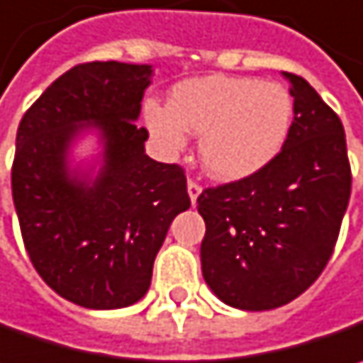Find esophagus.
Returning <instances> with one entry per match:
<instances>
[{"label":"esophagus","instance_id":"1","mask_svg":"<svg viewBox=\"0 0 363 363\" xmlns=\"http://www.w3.org/2000/svg\"><path fill=\"white\" fill-rule=\"evenodd\" d=\"M200 191H202V188L196 184V182H188V196H190L191 204H196V200H198V196H200Z\"/></svg>","mask_w":363,"mask_h":363}]
</instances>
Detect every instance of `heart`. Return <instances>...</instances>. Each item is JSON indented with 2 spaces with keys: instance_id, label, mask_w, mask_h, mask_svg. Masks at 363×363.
Segmentation results:
<instances>
[{
  "instance_id": "heart-1",
  "label": "heart",
  "mask_w": 363,
  "mask_h": 363,
  "mask_svg": "<svg viewBox=\"0 0 363 363\" xmlns=\"http://www.w3.org/2000/svg\"><path fill=\"white\" fill-rule=\"evenodd\" d=\"M294 101L280 83L251 77H202L177 83L169 106L145 104V122L165 153L186 145V130L200 135L204 169L223 182L257 173L280 153L292 128Z\"/></svg>"
}]
</instances>
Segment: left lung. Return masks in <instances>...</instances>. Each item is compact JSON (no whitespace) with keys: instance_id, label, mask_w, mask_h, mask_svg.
I'll list each match as a JSON object with an SVG mask.
<instances>
[{"instance_id":"1","label":"left lung","mask_w":363,"mask_h":363,"mask_svg":"<svg viewBox=\"0 0 363 363\" xmlns=\"http://www.w3.org/2000/svg\"><path fill=\"white\" fill-rule=\"evenodd\" d=\"M294 122L281 151L257 173L198 198L210 290L241 311L298 298L329 262L352 194L345 133L311 83L292 73Z\"/></svg>"}]
</instances>
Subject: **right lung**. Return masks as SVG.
I'll return each instance as SVG.
<instances>
[{
  "label": "right lung",
  "instance_id": "obj_1",
  "mask_svg": "<svg viewBox=\"0 0 363 363\" xmlns=\"http://www.w3.org/2000/svg\"><path fill=\"white\" fill-rule=\"evenodd\" d=\"M153 65L96 61L52 82L18 126L11 196L30 262L65 300L124 308L151 286L173 218L190 208L179 165L145 153L136 128ZM99 138L75 164L83 135Z\"/></svg>",
  "mask_w": 363,
  "mask_h": 363
}]
</instances>
